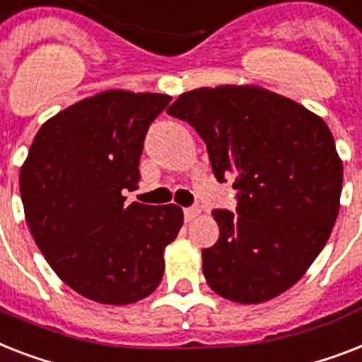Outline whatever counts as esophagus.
I'll return each mask as SVG.
<instances>
[{"label": "esophagus", "mask_w": 362, "mask_h": 362, "mask_svg": "<svg viewBox=\"0 0 362 362\" xmlns=\"http://www.w3.org/2000/svg\"><path fill=\"white\" fill-rule=\"evenodd\" d=\"M199 213H202L199 207H189V209H185V221L187 222L194 221L196 216H199Z\"/></svg>", "instance_id": "34e87169"}]
</instances>
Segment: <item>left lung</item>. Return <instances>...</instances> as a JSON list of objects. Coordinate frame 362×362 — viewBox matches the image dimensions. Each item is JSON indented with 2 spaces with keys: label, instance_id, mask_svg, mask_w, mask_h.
Returning <instances> with one entry per match:
<instances>
[{
  "label": "left lung",
  "instance_id": "left-lung-1",
  "mask_svg": "<svg viewBox=\"0 0 362 362\" xmlns=\"http://www.w3.org/2000/svg\"><path fill=\"white\" fill-rule=\"evenodd\" d=\"M189 121L218 181H233L237 215L215 211L221 237L202 250L215 293L259 305L297 284L325 247L340 209L344 168L327 123L259 86L179 95L166 110Z\"/></svg>",
  "mask_w": 362,
  "mask_h": 362
}]
</instances>
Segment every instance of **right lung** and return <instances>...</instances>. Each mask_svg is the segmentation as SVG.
Instances as JSON below:
<instances>
[{
  "instance_id": "add662e5",
  "label": "right lung",
  "mask_w": 362,
  "mask_h": 362,
  "mask_svg": "<svg viewBox=\"0 0 362 362\" xmlns=\"http://www.w3.org/2000/svg\"><path fill=\"white\" fill-rule=\"evenodd\" d=\"M163 93L106 89L42 123L20 168L25 222L54 273L100 305H131L157 290L164 250L183 226L175 204L125 202L140 183Z\"/></svg>"
}]
</instances>
